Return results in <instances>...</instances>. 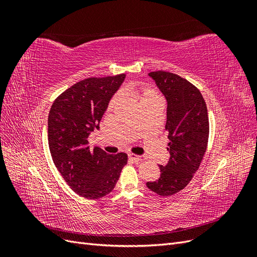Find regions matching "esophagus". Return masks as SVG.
<instances>
[{"mask_svg": "<svg viewBox=\"0 0 257 257\" xmlns=\"http://www.w3.org/2000/svg\"><path fill=\"white\" fill-rule=\"evenodd\" d=\"M128 158L131 160H133L134 162H141V161L144 160L143 155H137V154H134V153H128Z\"/></svg>", "mask_w": 257, "mask_h": 257, "instance_id": "obj_1", "label": "esophagus"}]
</instances>
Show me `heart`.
<instances>
[{
  "instance_id": "obj_1",
  "label": "heart",
  "mask_w": 257,
  "mask_h": 257,
  "mask_svg": "<svg viewBox=\"0 0 257 257\" xmlns=\"http://www.w3.org/2000/svg\"><path fill=\"white\" fill-rule=\"evenodd\" d=\"M157 94H155V93L153 92V91H150V90H146V91H144L143 92V96H142V100H144V99H146V98H149V97H152V96H155ZM119 98H120V95H115L112 99H111V102H110V107H112V106H114L115 105V103L118 102L119 100Z\"/></svg>"
}]
</instances>
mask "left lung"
<instances>
[{
  "label": "left lung",
  "instance_id": "left-lung-1",
  "mask_svg": "<svg viewBox=\"0 0 257 257\" xmlns=\"http://www.w3.org/2000/svg\"><path fill=\"white\" fill-rule=\"evenodd\" d=\"M148 75L167 102L170 159L165 166L160 165L158 180L147 186L161 196H170L190 183L203 161L209 137L207 106L200 91L182 77L163 71Z\"/></svg>",
  "mask_w": 257,
  "mask_h": 257
}]
</instances>
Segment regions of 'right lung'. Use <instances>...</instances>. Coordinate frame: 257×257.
<instances>
[{"mask_svg":"<svg viewBox=\"0 0 257 257\" xmlns=\"http://www.w3.org/2000/svg\"><path fill=\"white\" fill-rule=\"evenodd\" d=\"M125 75L92 77L75 83L54 100L48 115V144L54 165L76 194L106 196L119 180L127 154L91 150L88 137L99 122Z\"/></svg>","mask_w":257,"mask_h":257,"instance_id":"right-lung-1","label":"right lung"}]
</instances>
